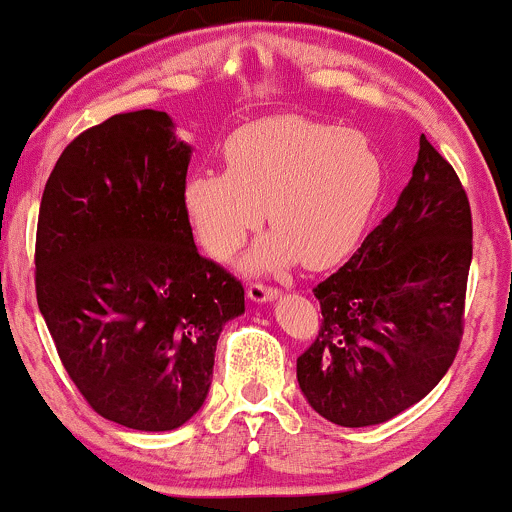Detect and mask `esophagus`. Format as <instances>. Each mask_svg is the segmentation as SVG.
<instances>
[{
    "label": "esophagus",
    "mask_w": 512,
    "mask_h": 512,
    "mask_svg": "<svg viewBox=\"0 0 512 512\" xmlns=\"http://www.w3.org/2000/svg\"><path fill=\"white\" fill-rule=\"evenodd\" d=\"M247 297H250L255 304H267V301L279 299V289L274 287H265V284H250L247 287Z\"/></svg>",
    "instance_id": "obj_1"
}]
</instances>
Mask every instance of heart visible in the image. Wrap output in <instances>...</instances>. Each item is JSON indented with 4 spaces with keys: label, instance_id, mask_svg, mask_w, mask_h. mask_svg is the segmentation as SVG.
I'll return each instance as SVG.
<instances>
[{
    "label": "heart",
    "instance_id": "obj_1",
    "mask_svg": "<svg viewBox=\"0 0 512 512\" xmlns=\"http://www.w3.org/2000/svg\"><path fill=\"white\" fill-rule=\"evenodd\" d=\"M225 171H198L184 186V208L198 242L228 260L265 218L272 233L245 257V272L336 265L358 245L385 184L378 149L358 132L297 115L235 129Z\"/></svg>",
    "mask_w": 512,
    "mask_h": 512
}]
</instances>
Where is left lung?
Segmentation results:
<instances>
[{"label":"left lung","instance_id":"1","mask_svg":"<svg viewBox=\"0 0 512 512\" xmlns=\"http://www.w3.org/2000/svg\"><path fill=\"white\" fill-rule=\"evenodd\" d=\"M471 238L464 186L422 134L392 213L314 289L324 321L297 380L321 417L370 427L437 387L464 333Z\"/></svg>","mask_w":512,"mask_h":512}]
</instances>
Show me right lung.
<instances>
[{
	"mask_svg": "<svg viewBox=\"0 0 512 512\" xmlns=\"http://www.w3.org/2000/svg\"><path fill=\"white\" fill-rule=\"evenodd\" d=\"M191 147L159 110L85 129L53 166L36 230V299L88 405L139 432L206 402L238 279L198 252L184 208Z\"/></svg>",
	"mask_w": 512,
	"mask_h": 512,
	"instance_id": "1",
	"label": "right lung"
}]
</instances>
